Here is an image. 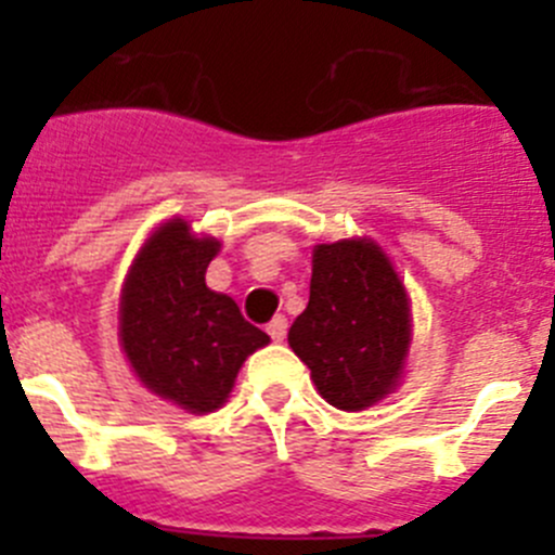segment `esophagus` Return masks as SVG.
Returning <instances> with one entry per match:
<instances>
[{
    "label": "esophagus",
    "instance_id": "34e87169",
    "mask_svg": "<svg viewBox=\"0 0 555 555\" xmlns=\"http://www.w3.org/2000/svg\"><path fill=\"white\" fill-rule=\"evenodd\" d=\"M268 335H271L273 340H276V344H282L284 338H287V319L284 317H273L271 322H268Z\"/></svg>",
    "mask_w": 555,
    "mask_h": 555
}]
</instances>
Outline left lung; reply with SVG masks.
Listing matches in <instances>:
<instances>
[{"label": "left lung", "instance_id": "1", "mask_svg": "<svg viewBox=\"0 0 555 555\" xmlns=\"http://www.w3.org/2000/svg\"><path fill=\"white\" fill-rule=\"evenodd\" d=\"M287 340L338 411H365L391 395L411 346V300L382 246L371 238L313 246L309 306Z\"/></svg>", "mask_w": 555, "mask_h": 555}]
</instances>
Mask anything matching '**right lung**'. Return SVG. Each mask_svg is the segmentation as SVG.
Listing matches in <instances>:
<instances>
[{
    "instance_id": "right-lung-1",
    "label": "right lung",
    "mask_w": 555,
    "mask_h": 555,
    "mask_svg": "<svg viewBox=\"0 0 555 555\" xmlns=\"http://www.w3.org/2000/svg\"><path fill=\"white\" fill-rule=\"evenodd\" d=\"M220 251L179 217L144 242L120 298V346L139 382L188 413H211L228 400L238 371L268 335L236 300L206 287Z\"/></svg>"
}]
</instances>
